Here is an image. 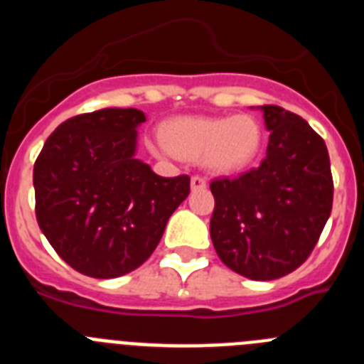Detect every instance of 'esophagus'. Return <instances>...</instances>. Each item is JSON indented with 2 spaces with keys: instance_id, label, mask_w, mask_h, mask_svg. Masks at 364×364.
I'll return each instance as SVG.
<instances>
[{
  "instance_id": "34e87169",
  "label": "esophagus",
  "mask_w": 364,
  "mask_h": 364,
  "mask_svg": "<svg viewBox=\"0 0 364 364\" xmlns=\"http://www.w3.org/2000/svg\"><path fill=\"white\" fill-rule=\"evenodd\" d=\"M205 186H208V182H205L204 176L195 175L191 178V189H193V191H200V189H205Z\"/></svg>"
}]
</instances>
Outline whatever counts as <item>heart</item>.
<instances>
[{"instance_id": "1", "label": "heart", "mask_w": 364, "mask_h": 364, "mask_svg": "<svg viewBox=\"0 0 364 364\" xmlns=\"http://www.w3.org/2000/svg\"><path fill=\"white\" fill-rule=\"evenodd\" d=\"M166 141L151 144L159 156L178 154L200 160L215 173L240 171L259 153L262 131L250 114L235 117H186L166 125Z\"/></svg>"}]
</instances>
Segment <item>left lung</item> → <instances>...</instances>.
<instances>
[{
  "instance_id": "8db88e82",
  "label": "left lung",
  "mask_w": 364,
  "mask_h": 364,
  "mask_svg": "<svg viewBox=\"0 0 364 364\" xmlns=\"http://www.w3.org/2000/svg\"><path fill=\"white\" fill-rule=\"evenodd\" d=\"M269 142L260 166L210 184V233L230 269L273 281L297 269L319 240L333 202L326 144L299 114L262 105Z\"/></svg>"
}]
</instances>
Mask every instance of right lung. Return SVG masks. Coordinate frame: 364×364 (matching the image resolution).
<instances>
[{
  "mask_svg": "<svg viewBox=\"0 0 364 364\" xmlns=\"http://www.w3.org/2000/svg\"><path fill=\"white\" fill-rule=\"evenodd\" d=\"M144 122L142 111L118 107L73 117L34 164L40 230L89 277H120L142 266L189 195L188 175L164 178L134 156Z\"/></svg>",
  "mask_w": 364,
  "mask_h": 364,
  "instance_id": "obj_1",
  "label": "right lung"
}]
</instances>
